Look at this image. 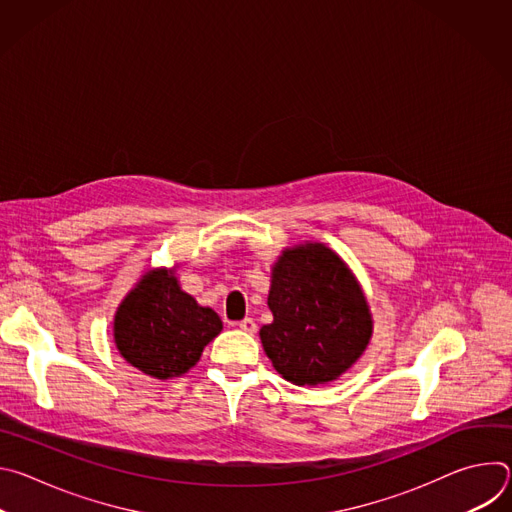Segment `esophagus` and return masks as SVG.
<instances>
[{"label": "esophagus", "instance_id": "obj_1", "mask_svg": "<svg viewBox=\"0 0 512 512\" xmlns=\"http://www.w3.org/2000/svg\"><path fill=\"white\" fill-rule=\"evenodd\" d=\"M239 328H241L243 332H247V334H255V332H257V324H255L253 318L241 320V322H239Z\"/></svg>", "mask_w": 512, "mask_h": 512}]
</instances>
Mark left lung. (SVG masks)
I'll return each instance as SVG.
<instances>
[{"label": "left lung", "mask_w": 512, "mask_h": 512, "mask_svg": "<svg viewBox=\"0 0 512 512\" xmlns=\"http://www.w3.org/2000/svg\"><path fill=\"white\" fill-rule=\"evenodd\" d=\"M273 322L259 338L273 369L298 387L336 381L367 350L373 314L346 261L324 243L285 247L271 265Z\"/></svg>", "instance_id": "1"}]
</instances>
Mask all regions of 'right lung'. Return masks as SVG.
Here are the masks:
<instances>
[{
  "instance_id": "obj_1",
  "label": "right lung",
  "mask_w": 512,
  "mask_h": 512,
  "mask_svg": "<svg viewBox=\"0 0 512 512\" xmlns=\"http://www.w3.org/2000/svg\"><path fill=\"white\" fill-rule=\"evenodd\" d=\"M221 330L218 314L180 287L176 265L145 271L113 316L119 354L143 375L160 381L188 373Z\"/></svg>"
}]
</instances>
